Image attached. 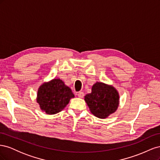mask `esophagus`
Segmentation results:
<instances>
[{"label": "esophagus", "instance_id": "obj_1", "mask_svg": "<svg viewBox=\"0 0 160 160\" xmlns=\"http://www.w3.org/2000/svg\"><path fill=\"white\" fill-rule=\"evenodd\" d=\"M78 97L79 98H83V97H84V93L83 92H79V93H78Z\"/></svg>", "mask_w": 160, "mask_h": 160}]
</instances>
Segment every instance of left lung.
I'll list each match as a JSON object with an SVG mask.
<instances>
[{"instance_id": "8db88e82", "label": "left lung", "mask_w": 160, "mask_h": 160, "mask_svg": "<svg viewBox=\"0 0 160 160\" xmlns=\"http://www.w3.org/2000/svg\"><path fill=\"white\" fill-rule=\"evenodd\" d=\"M91 113L100 119L108 118L117 111L119 105V94L113 85L96 82L91 93L85 96Z\"/></svg>"}]
</instances>
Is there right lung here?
<instances>
[{"label":"right lung","instance_id":"1","mask_svg":"<svg viewBox=\"0 0 160 160\" xmlns=\"http://www.w3.org/2000/svg\"><path fill=\"white\" fill-rule=\"evenodd\" d=\"M75 95L70 88L59 78L44 82L37 91V102L43 112L54 115L60 112Z\"/></svg>","mask_w":160,"mask_h":160}]
</instances>
